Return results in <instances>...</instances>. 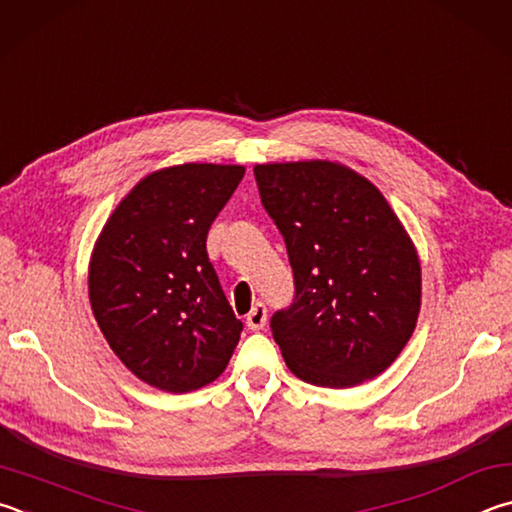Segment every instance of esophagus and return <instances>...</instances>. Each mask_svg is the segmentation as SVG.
I'll return each instance as SVG.
<instances>
[{"mask_svg": "<svg viewBox=\"0 0 512 512\" xmlns=\"http://www.w3.org/2000/svg\"><path fill=\"white\" fill-rule=\"evenodd\" d=\"M267 324V308L263 303H254V308L247 315V328L249 330H263Z\"/></svg>", "mask_w": 512, "mask_h": 512, "instance_id": "1", "label": "esophagus"}]
</instances>
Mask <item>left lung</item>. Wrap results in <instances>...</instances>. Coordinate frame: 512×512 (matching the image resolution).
Returning a JSON list of instances; mask_svg holds the SVG:
<instances>
[{"mask_svg": "<svg viewBox=\"0 0 512 512\" xmlns=\"http://www.w3.org/2000/svg\"><path fill=\"white\" fill-rule=\"evenodd\" d=\"M254 175L297 288L272 317L288 369L326 389L378 378L414 335L423 297L405 224L378 186L339 161L256 164Z\"/></svg>", "mask_w": 512, "mask_h": 512, "instance_id": "obj_1", "label": "left lung"}]
</instances>
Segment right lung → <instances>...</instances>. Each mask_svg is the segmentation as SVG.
Instances as JSON below:
<instances>
[{"mask_svg": "<svg viewBox=\"0 0 512 512\" xmlns=\"http://www.w3.org/2000/svg\"><path fill=\"white\" fill-rule=\"evenodd\" d=\"M245 166L177 164L139 179L89 258L98 328L132 375L166 393L218 380L238 346L236 319L206 254V233Z\"/></svg>", "mask_w": 512, "mask_h": 512, "instance_id": "add662e5", "label": "right lung"}]
</instances>
